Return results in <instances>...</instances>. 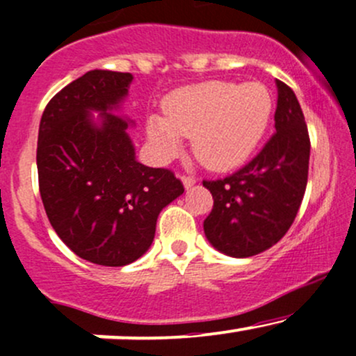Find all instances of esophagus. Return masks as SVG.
Instances as JSON below:
<instances>
[{
    "label": "esophagus",
    "mask_w": 356,
    "mask_h": 356,
    "mask_svg": "<svg viewBox=\"0 0 356 356\" xmlns=\"http://www.w3.org/2000/svg\"><path fill=\"white\" fill-rule=\"evenodd\" d=\"M182 184H184L186 189H191V187L196 184V179L191 177V175H182Z\"/></svg>",
    "instance_id": "1"
}]
</instances>
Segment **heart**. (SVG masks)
<instances>
[{"mask_svg": "<svg viewBox=\"0 0 356 356\" xmlns=\"http://www.w3.org/2000/svg\"><path fill=\"white\" fill-rule=\"evenodd\" d=\"M163 116L147 118V138L160 159H170L191 138L196 159L225 172L247 162L267 131L273 97L260 83L206 81L184 86L162 103Z\"/></svg>", "mask_w": 356, "mask_h": 356, "instance_id": "heart-1", "label": "heart"}]
</instances>
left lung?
Returning <instances> with one entry per match:
<instances>
[{"label": "left lung", "instance_id": "obj_1", "mask_svg": "<svg viewBox=\"0 0 356 356\" xmlns=\"http://www.w3.org/2000/svg\"><path fill=\"white\" fill-rule=\"evenodd\" d=\"M275 134L243 169L202 181L214 204L204 235L218 252L247 259L273 247L296 220L309 170L311 142L294 91L277 79Z\"/></svg>", "mask_w": 356, "mask_h": 356}]
</instances>
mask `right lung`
<instances>
[{"label":"right lung","instance_id":"right-lung-1","mask_svg":"<svg viewBox=\"0 0 356 356\" xmlns=\"http://www.w3.org/2000/svg\"><path fill=\"white\" fill-rule=\"evenodd\" d=\"M131 81L130 72L89 70L49 101L38 128V186L50 225L77 257L104 267L138 260L160 211L184 193L170 170L135 159L134 121L115 115Z\"/></svg>","mask_w":356,"mask_h":356}]
</instances>
